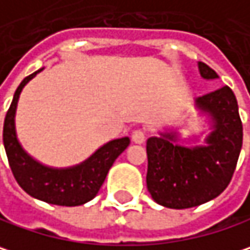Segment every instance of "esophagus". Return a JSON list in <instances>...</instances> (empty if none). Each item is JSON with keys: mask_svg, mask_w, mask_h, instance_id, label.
I'll return each mask as SVG.
<instances>
[{"mask_svg": "<svg viewBox=\"0 0 250 250\" xmlns=\"http://www.w3.org/2000/svg\"><path fill=\"white\" fill-rule=\"evenodd\" d=\"M145 131H142V129H135L134 132H132V141H134L135 144H144V141H145Z\"/></svg>", "mask_w": 250, "mask_h": 250, "instance_id": "34e87169", "label": "esophagus"}]
</instances>
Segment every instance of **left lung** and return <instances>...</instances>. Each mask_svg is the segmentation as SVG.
Segmentation results:
<instances>
[{
  "mask_svg": "<svg viewBox=\"0 0 250 250\" xmlns=\"http://www.w3.org/2000/svg\"><path fill=\"white\" fill-rule=\"evenodd\" d=\"M201 77L218 74L198 62ZM196 108L210 121L204 145H178V132L169 131L146 141V187L152 199L170 209L199 206L219 196L229 185L241 153L243 128L238 101L229 86L195 99Z\"/></svg>",
  "mask_w": 250,
  "mask_h": 250,
  "instance_id": "left-lung-1",
  "label": "left lung"
}]
</instances>
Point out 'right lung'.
I'll return each mask as SVG.
<instances>
[{"label":"right lung","mask_w":250,"mask_h":250,"mask_svg":"<svg viewBox=\"0 0 250 250\" xmlns=\"http://www.w3.org/2000/svg\"><path fill=\"white\" fill-rule=\"evenodd\" d=\"M41 71L42 68L28 75L20 83L5 115L2 139L9 168L18 185L32 198L52 205H83L97 196L108 170L114 165L116 158L128 148L129 138L125 136L109 141L86 161L71 168H49L29 156L17 138L15 111L22 88Z\"/></svg>","instance_id":"add662e5"}]
</instances>
